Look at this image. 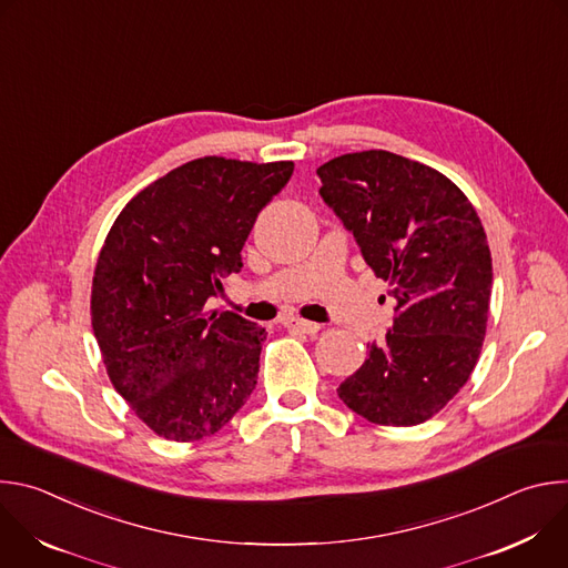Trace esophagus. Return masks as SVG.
I'll return each instance as SVG.
<instances>
[{"label": "esophagus", "mask_w": 568, "mask_h": 568, "mask_svg": "<svg viewBox=\"0 0 568 568\" xmlns=\"http://www.w3.org/2000/svg\"><path fill=\"white\" fill-rule=\"evenodd\" d=\"M285 326L290 331H296V333H303V335H316L321 331L318 323L314 321H305V318H287Z\"/></svg>", "instance_id": "obj_1"}]
</instances>
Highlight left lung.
I'll use <instances>...</instances> for the list:
<instances>
[{"label":"left lung","instance_id":"left-lung-1","mask_svg":"<svg viewBox=\"0 0 568 568\" xmlns=\"http://www.w3.org/2000/svg\"><path fill=\"white\" fill-rule=\"evenodd\" d=\"M316 175L395 310L384 344L368 346L337 393L368 423L420 425L463 388L480 355L493 292L488 235L465 193L420 161L364 150Z\"/></svg>","mask_w":568,"mask_h":568}]
</instances>
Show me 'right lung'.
<instances>
[{
	"label": "right lung",
	"mask_w": 568,
	"mask_h": 568,
	"mask_svg": "<svg viewBox=\"0 0 568 568\" xmlns=\"http://www.w3.org/2000/svg\"><path fill=\"white\" fill-rule=\"evenodd\" d=\"M294 171L202 156L136 193L114 220L92 283V328L114 388L169 440L220 432L258 379L265 328L206 312Z\"/></svg>",
	"instance_id": "right-lung-1"
}]
</instances>
